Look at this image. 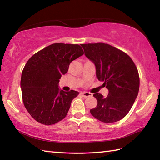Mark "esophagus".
Returning <instances> with one entry per match:
<instances>
[{
    "label": "esophagus",
    "instance_id": "34e87169",
    "mask_svg": "<svg viewBox=\"0 0 160 160\" xmlns=\"http://www.w3.org/2000/svg\"><path fill=\"white\" fill-rule=\"evenodd\" d=\"M82 96L84 97H92V94L90 92H83L81 93Z\"/></svg>",
    "mask_w": 160,
    "mask_h": 160
}]
</instances>
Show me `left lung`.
Returning <instances> with one entry per match:
<instances>
[{
	"instance_id": "obj_1",
	"label": "left lung",
	"mask_w": 160,
	"mask_h": 160,
	"mask_svg": "<svg viewBox=\"0 0 160 160\" xmlns=\"http://www.w3.org/2000/svg\"><path fill=\"white\" fill-rule=\"evenodd\" d=\"M81 47L95 65L97 79L109 90L107 97L94 94L97 106L90 109L91 114L104 123L120 121L128 114L138 94L137 67L128 54L108 44H83Z\"/></svg>"
}]
</instances>
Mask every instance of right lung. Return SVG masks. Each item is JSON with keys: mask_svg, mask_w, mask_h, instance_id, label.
Masks as SVG:
<instances>
[{"mask_svg": "<svg viewBox=\"0 0 160 160\" xmlns=\"http://www.w3.org/2000/svg\"><path fill=\"white\" fill-rule=\"evenodd\" d=\"M80 45L56 43L34 53L22 72L23 104L29 114L44 125H53L66 117L79 92L58 88L59 79L72 61L82 56Z\"/></svg>", "mask_w": 160, "mask_h": 160, "instance_id": "add662e5", "label": "right lung"}]
</instances>
